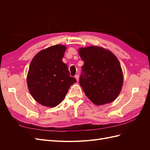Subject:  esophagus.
<instances>
[{"mask_svg":"<svg viewBox=\"0 0 150 150\" xmlns=\"http://www.w3.org/2000/svg\"><path fill=\"white\" fill-rule=\"evenodd\" d=\"M75 78L76 79L77 81H79V75H78V74H76V75L75 76Z\"/></svg>","mask_w":150,"mask_h":150,"instance_id":"1","label":"esophagus"}]
</instances>
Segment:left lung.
<instances>
[{
    "instance_id": "8db88e82",
    "label": "left lung",
    "mask_w": 150,
    "mask_h": 150,
    "mask_svg": "<svg viewBox=\"0 0 150 150\" xmlns=\"http://www.w3.org/2000/svg\"><path fill=\"white\" fill-rule=\"evenodd\" d=\"M84 64L79 83L91 101L96 105L111 103L117 97L123 83V74L117 57L99 46L79 49Z\"/></svg>"
}]
</instances>
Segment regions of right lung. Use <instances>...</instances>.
I'll return each mask as SVG.
<instances>
[{"label":"right lung","mask_w":150,"mask_h":150,"mask_svg":"<svg viewBox=\"0 0 150 150\" xmlns=\"http://www.w3.org/2000/svg\"><path fill=\"white\" fill-rule=\"evenodd\" d=\"M66 49L63 45H54L42 50L30 64L28 88L35 100L43 106H57L77 81L70 76L67 64L62 61Z\"/></svg>","instance_id":"add662e5"}]
</instances>
